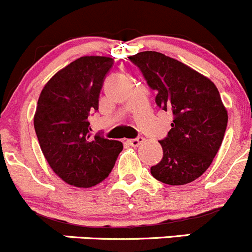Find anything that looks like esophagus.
Returning a JSON list of instances; mask_svg holds the SVG:
<instances>
[{
	"label": "esophagus",
	"instance_id": "esophagus-1",
	"mask_svg": "<svg viewBox=\"0 0 252 252\" xmlns=\"http://www.w3.org/2000/svg\"><path fill=\"white\" fill-rule=\"evenodd\" d=\"M144 138L143 137H137V138H133V139H128V143L131 144L132 147H138L139 144L143 143Z\"/></svg>",
	"mask_w": 252,
	"mask_h": 252
}]
</instances>
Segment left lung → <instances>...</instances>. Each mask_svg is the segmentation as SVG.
<instances>
[{
  "instance_id": "1",
  "label": "left lung",
  "mask_w": 252,
  "mask_h": 252,
  "mask_svg": "<svg viewBox=\"0 0 252 252\" xmlns=\"http://www.w3.org/2000/svg\"><path fill=\"white\" fill-rule=\"evenodd\" d=\"M128 59L157 91V105L174 116L168 136L159 142L163 159L152 166L151 174L168 185L196 180L218 153L228 124V111L216 84L160 52L143 51Z\"/></svg>"
}]
</instances>
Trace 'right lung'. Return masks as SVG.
<instances>
[{
	"mask_svg": "<svg viewBox=\"0 0 252 252\" xmlns=\"http://www.w3.org/2000/svg\"><path fill=\"white\" fill-rule=\"evenodd\" d=\"M114 60L83 56L60 69L42 88L34 128L45 159L60 179L76 188H92L113 170L124 146L92 136L88 116L98 110L104 77Z\"/></svg>",
	"mask_w": 252,
	"mask_h": 252,
	"instance_id": "right-lung-1",
	"label": "right lung"
}]
</instances>
